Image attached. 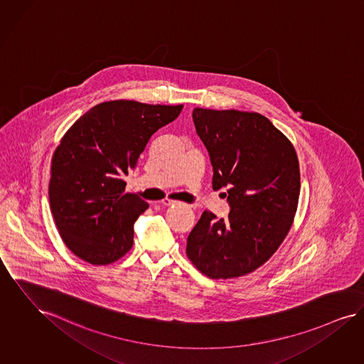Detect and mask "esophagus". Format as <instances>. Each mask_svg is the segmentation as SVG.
<instances>
[{"label":"esophagus","mask_w":364,"mask_h":364,"mask_svg":"<svg viewBox=\"0 0 364 364\" xmlns=\"http://www.w3.org/2000/svg\"><path fill=\"white\" fill-rule=\"evenodd\" d=\"M163 205L164 206H173V205H176V201H173V200H168V198H164L162 201Z\"/></svg>","instance_id":"34e87169"}]
</instances>
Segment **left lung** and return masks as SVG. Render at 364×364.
<instances>
[{"instance_id": "left-lung-1", "label": "left lung", "mask_w": 364, "mask_h": 364, "mask_svg": "<svg viewBox=\"0 0 364 364\" xmlns=\"http://www.w3.org/2000/svg\"><path fill=\"white\" fill-rule=\"evenodd\" d=\"M193 122L210 156L213 190L228 188L230 212L217 218L205 210L186 254L212 279L242 277L269 260L293 224L301 186L296 149L259 113L196 108Z\"/></svg>"}]
</instances>
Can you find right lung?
Segmentation results:
<instances>
[{
    "instance_id": "add662e5",
    "label": "right lung",
    "mask_w": 364,
    "mask_h": 364,
    "mask_svg": "<svg viewBox=\"0 0 364 364\" xmlns=\"http://www.w3.org/2000/svg\"><path fill=\"white\" fill-rule=\"evenodd\" d=\"M183 105L109 101L86 112L56 147L48 188L56 228L68 250L102 266L134 244V224L149 203L125 193L151 136L174 122Z\"/></svg>"
}]
</instances>
